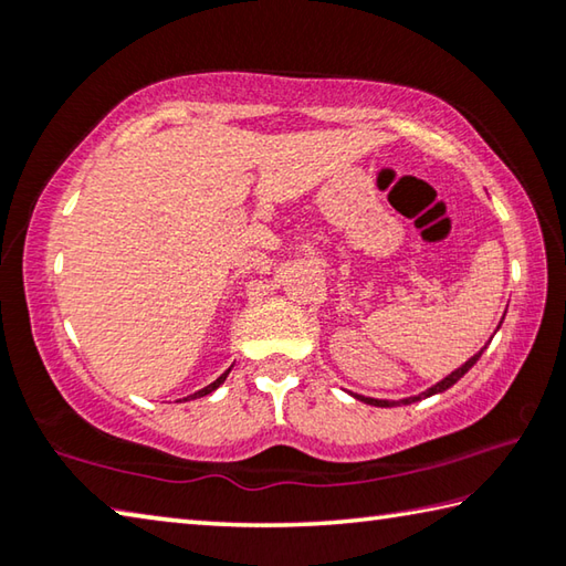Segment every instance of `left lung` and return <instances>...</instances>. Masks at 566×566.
<instances>
[{"instance_id":"left-lung-1","label":"left lung","mask_w":566,"mask_h":566,"mask_svg":"<svg viewBox=\"0 0 566 566\" xmlns=\"http://www.w3.org/2000/svg\"><path fill=\"white\" fill-rule=\"evenodd\" d=\"M496 329H500V327H496ZM482 352H484V349H482ZM482 352H479V354H474V357H472V359H469V361H464V364H462V367H459V369H454V371H452V375H449V377H444L442 381H437V385H434L432 389L421 391V395H417V397L401 399V405H411V401H419V399H424V397H432V395H439V391H444V389H449V387H452V385H457V381H459V379H462V377L467 375V371L474 367V364H476V359H479V357H482ZM354 397H357L359 401H364V405H375V407H395V405H399V401H389V399H371V397H361V395H354Z\"/></svg>"}]
</instances>
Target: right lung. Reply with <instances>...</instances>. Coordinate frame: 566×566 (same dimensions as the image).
<instances>
[{
	"label": "right lung",
	"instance_id": "obj_1",
	"mask_svg": "<svg viewBox=\"0 0 566 566\" xmlns=\"http://www.w3.org/2000/svg\"><path fill=\"white\" fill-rule=\"evenodd\" d=\"M227 375H229V369L224 371V375L222 377H219V379H214L212 381V385H209V387H205V389H199V391H195V395H191V399H197V397H207V395H212V391L219 387V385H222V381L227 379ZM189 399V397H187Z\"/></svg>",
	"mask_w": 566,
	"mask_h": 566
}]
</instances>
